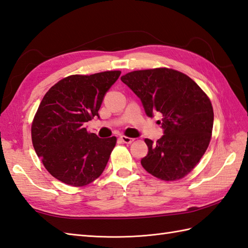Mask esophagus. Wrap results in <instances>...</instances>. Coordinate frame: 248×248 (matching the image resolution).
<instances>
[{"mask_svg":"<svg viewBox=\"0 0 248 248\" xmlns=\"http://www.w3.org/2000/svg\"><path fill=\"white\" fill-rule=\"evenodd\" d=\"M120 139H121V141H122V142L126 143V144H130V143H133L134 140H135L134 138H130V137H126L124 135L121 136Z\"/></svg>","mask_w":248,"mask_h":248,"instance_id":"1","label":"esophagus"}]
</instances>
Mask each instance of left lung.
I'll return each instance as SVG.
<instances>
[{
  "label": "left lung",
  "instance_id": "8db88e82",
  "mask_svg": "<svg viewBox=\"0 0 248 248\" xmlns=\"http://www.w3.org/2000/svg\"><path fill=\"white\" fill-rule=\"evenodd\" d=\"M121 80L140 98L148 117L162 114L164 135L157 142L144 140L148 154L141 160L142 167L161 180L184 178L197 166L210 143V98L188 75L169 68L133 71Z\"/></svg>",
  "mask_w": 248,
  "mask_h": 248
}]
</instances>
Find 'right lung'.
Segmentation results:
<instances>
[{"label":"right lung","mask_w":248,"mask_h":248,"mask_svg":"<svg viewBox=\"0 0 248 248\" xmlns=\"http://www.w3.org/2000/svg\"><path fill=\"white\" fill-rule=\"evenodd\" d=\"M120 74L70 75L43 96L31 123L32 145L47 172L63 184L87 186L105 170L117 138H98L85 123L98 117L104 95Z\"/></svg>","instance_id":"add662e5"}]
</instances>
